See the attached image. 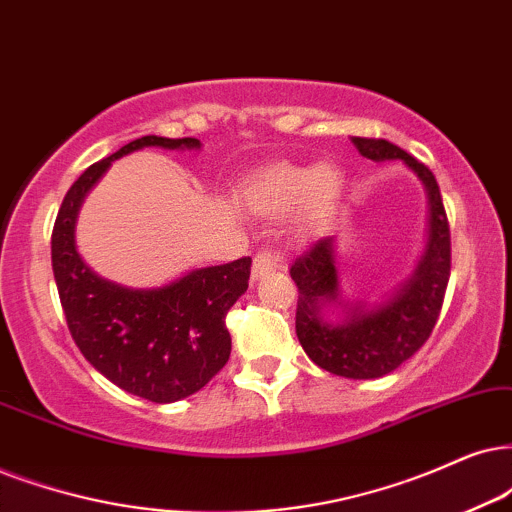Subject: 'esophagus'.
I'll return each instance as SVG.
<instances>
[{
  "label": "esophagus",
  "instance_id": "34e87169",
  "mask_svg": "<svg viewBox=\"0 0 512 512\" xmlns=\"http://www.w3.org/2000/svg\"><path fill=\"white\" fill-rule=\"evenodd\" d=\"M278 267H281V260H278V255H274V252H257L255 260H252V281H260L262 276L271 274V271H276Z\"/></svg>",
  "mask_w": 512,
  "mask_h": 512
}]
</instances>
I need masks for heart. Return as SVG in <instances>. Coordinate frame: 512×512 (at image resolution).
<instances>
[{
	"label": "heart",
	"instance_id": "1",
	"mask_svg": "<svg viewBox=\"0 0 512 512\" xmlns=\"http://www.w3.org/2000/svg\"><path fill=\"white\" fill-rule=\"evenodd\" d=\"M342 177L338 167L321 165H276L262 174L245 193L250 208L264 215H281L307 200V215L316 217L340 196Z\"/></svg>",
	"mask_w": 512,
	"mask_h": 512
}]
</instances>
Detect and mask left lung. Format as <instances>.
<instances>
[{
  "label": "left lung",
  "instance_id": "obj_1",
  "mask_svg": "<svg viewBox=\"0 0 512 512\" xmlns=\"http://www.w3.org/2000/svg\"><path fill=\"white\" fill-rule=\"evenodd\" d=\"M352 144L373 163L401 160L425 186V248L404 281L368 302L345 295L340 288L335 238H319L290 267L300 290L295 333L307 357L323 371L352 380H373L399 368L430 338L451 274V234L442 193L428 167L385 139L352 137Z\"/></svg>",
  "mask_w": 512,
  "mask_h": 512
}]
</instances>
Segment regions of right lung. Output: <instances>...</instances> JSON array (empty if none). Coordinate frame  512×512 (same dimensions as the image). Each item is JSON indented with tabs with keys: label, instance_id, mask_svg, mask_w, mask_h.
<instances>
[{
	"label": "right lung",
	"instance_id": "add662e5",
	"mask_svg": "<svg viewBox=\"0 0 512 512\" xmlns=\"http://www.w3.org/2000/svg\"><path fill=\"white\" fill-rule=\"evenodd\" d=\"M193 137L129 141L70 186L51 234V267L70 335L84 359L120 390L155 404H172L210 383L231 354L226 312L248 290L250 257L196 267L153 288L103 278L77 250L75 226L87 193L115 160L141 151H200Z\"/></svg>",
	"mask_w": 512,
	"mask_h": 512
}]
</instances>
